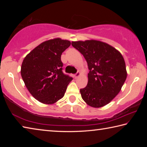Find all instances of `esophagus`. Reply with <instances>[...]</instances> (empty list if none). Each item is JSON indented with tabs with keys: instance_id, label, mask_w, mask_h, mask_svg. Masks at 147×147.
Listing matches in <instances>:
<instances>
[{
	"instance_id": "obj_1",
	"label": "esophagus",
	"mask_w": 147,
	"mask_h": 147,
	"mask_svg": "<svg viewBox=\"0 0 147 147\" xmlns=\"http://www.w3.org/2000/svg\"><path fill=\"white\" fill-rule=\"evenodd\" d=\"M80 75V73L79 72H77V73L74 75V78H77Z\"/></svg>"
}]
</instances>
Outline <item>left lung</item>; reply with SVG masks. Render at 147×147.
I'll return each mask as SVG.
<instances>
[{
    "label": "left lung",
    "instance_id": "left-lung-1",
    "mask_svg": "<svg viewBox=\"0 0 147 147\" xmlns=\"http://www.w3.org/2000/svg\"><path fill=\"white\" fill-rule=\"evenodd\" d=\"M71 45L83 54L89 70L88 84L80 91L82 98L93 108L106 105L119 93L127 76L123 56L99 41H73Z\"/></svg>",
    "mask_w": 147,
    "mask_h": 147
}]
</instances>
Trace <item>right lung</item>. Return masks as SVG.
<instances>
[{
	"instance_id": "add662e5",
	"label": "right lung",
	"mask_w": 147,
	"mask_h": 147,
	"mask_svg": "<svg viewBox=\"0 0 147 147\" xmlns=\"http://www.w3.org/2000/svg\"><path fill=\"white\" fill-rule=\"evenodd\" d=\"M70 45L67 40L51 39L41 43L24 58L21 76L36 100L52 104L64 96L73 78L63 73L61 56Z\"/></svg>"
}]
</instances>
